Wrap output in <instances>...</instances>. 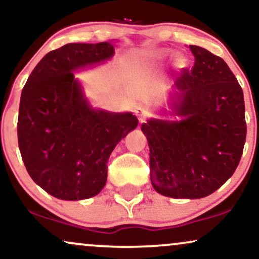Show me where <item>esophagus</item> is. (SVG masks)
<instances>
[{
  "instance_id": "1",
  "label": "esophagus",
  "mask_w": 259,
  "mask_h": 259,
  "mask_svg": "<svg viewBox=\"0 0 259 259\" xmlns=\"http://www.w3.org/2000/svg\"><path fill=\"white\" fill-rule=\"evenodd\" d=\"M135 113H136V116L139 117V119L141 120V122H142V120L145 119L146 117L148 116V114H149V112H148V109H147V107H146V106H143V105L137 106V107H136V110H135Z\"/></svg>"
}]
</instances>
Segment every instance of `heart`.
<instances>
[{"label": "heart", "mask_w": 259, "mask_h": 259, "mask_svg": "<svg viewBox=\"0 0 259 259\" xmlns=\"http://www.w3.org/2000/svg\"><path fill=\"white\" fill-rule=\"evenodd\" d=\"M169 56V51L168 50H165V49H161V50H154V51H150L148 54V57L149 60L152 61H162L165 60L166 57ZM177 64L182 65L184 63V60H183V57H177Z\"/></svg>", "instance_id": "obj_1"}]
</instances>
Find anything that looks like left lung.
<instances>
[{
    "label": "left lung",
    "instance_id": "8db88e82",
    "mask_svg": "<svg viewBox=\"0 0 259 259\" xmlns=\"http://www.w3.org/2000/svg\"><path fill=\"white\" fill-rule=\"evenodd\" d=\"M191 70L176 80L173 109L181 122L149 119L141 129L148 140L150 182L163 196L202 198L225 184L238 167L246 140L244 94L221 57L190 45Z\"/></svg>",
    "mask_w": 259,
    "mask_h": 259
}]
</instances>
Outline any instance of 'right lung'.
Masks as SVG:
<instances>
[{"label":"right lung","mask_w":259,"mask_h":259,"mask_svg":"<svg viewBox=\"0 0 259 259\" xmlns=\"http://www.w3.org/2000/svg\"><path fill=\"white\" fill-rule=\"evenodd\" d=\"M109 41L70 42L41 58L22 88L18 142L31 178L48 194L77 201L106 184L114 147L139 120L132 113L93 110L73 70L109 60Z\"/></svg>","instance_id":"right-lung-1"}]
</instances>
